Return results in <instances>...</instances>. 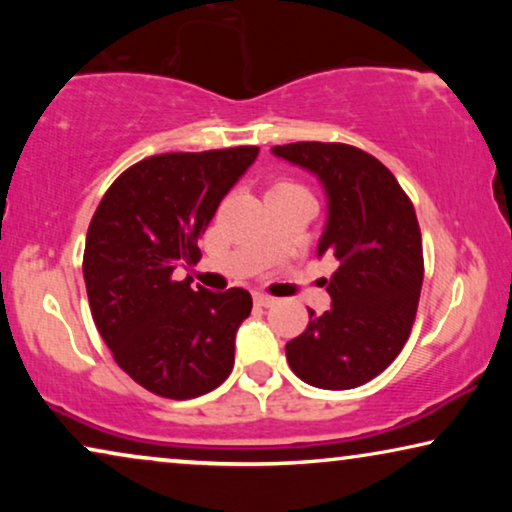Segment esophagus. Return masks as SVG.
Returning <instances> with one entry per match:
<instances>
[{"mask_svg": "<svg viewBox=\"0 0 512 512\" xmlns=\"http://www.w3.org/2000/svg\"><path fill=\"white\" fill-rule=\"evenodd\" d=\"M254 303L261 307H270V305H275V298L265 296V293H254Z\"/></svg>", "mask_w": 512, "mask_h": 512, "instance_id": "obj_1", "label": "esophagus"}]
</instances>
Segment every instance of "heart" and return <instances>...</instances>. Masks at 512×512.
Instances as JSON below:
<instances>
[{"instance_id":"heart-1","label":"heart","mask_w":512,"mask_h":512,"mask_svg":"<svg viewBox=\"0 0 512 512\" xmlns=\"http://www.w3.org/2000/svg\"><path fill=\"white\" fill-rule=\"evenodd\" d=\"M284 186H296V184H289V181H279L275 188H284Z\"/></svg>"}]
</instances>
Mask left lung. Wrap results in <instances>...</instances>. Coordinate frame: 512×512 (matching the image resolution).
I'll use <instances>...</instances> for the list:
<instances>
[{
    "label": "left lung",
    "mask_w": 512,
    "mask_h": 512,
    "mask_svg": "<svg viewBox=\"0 0 512 512\" xmlns=\"http://www.w3.org/2000/svg\"><path fill=\"white\" fill-rule=\"evenodd\" d=\"M272 153L324 186L317 256L338 261L326 279L331 310H310L305 331L286 342V361L312 387H361L396 359L412 331L424 279L415 207L394 174L356 146L296 142Z\"/></svg>",
    "instance_id": "8db88e82"
}]
</instances>
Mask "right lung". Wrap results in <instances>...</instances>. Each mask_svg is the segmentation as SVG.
<instances>
[{
	"mask_svg": "<svg viewBox=\"0 0 512 512\" xmlns=\"http://www.w3.org/2000/svg\"><path fill=\"white\" fill-rule=\"evenodd\" d=\"M256 156L258 146L151 156L95 209L83 251L90 312L118 366L151 394L186 401L233 370L249 291L195 289L174 272L200 261L198 237Z\"/></svg>",
	"mask_w": 512,
	"mask_h": 512,
	"instance_id": "1",
	"label": "right lung"
}]
</instances>
